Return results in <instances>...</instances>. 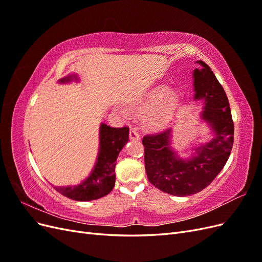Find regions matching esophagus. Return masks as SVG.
<instances>
[{"instance_id": "esophagus-1", "label": "esophagus", "mask_w": 262, "mask_h": 262, "mask_svg": "<svg viewBox=\"0 0 262 262\" xmlns=\"http://www.w3.org/2000/svg\"><path fill=\"white\" fill-rule=\"evenodd\" d=\"M129 137L131 140H139L140 139V134L137 131V129H131L129 132Z\"/></svg>"}]
</instances>
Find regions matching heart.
Wrapping results in <instances>:
<instances>
[{
	"label": "heart",
	"mask_w": 262,
	"mask_h": 262,
	"mask_svg": "<svg viewBox=\"0 0 262 262\" xmlns=\"http://www.w3.org/2000/svg\"><path fill=\"white\" fill-rule=\"evenodd\" d=\"M180 102L177 91L160 85L145 93L132 105L134 112L146 115L144 124L150 130H162L175 116Z\"/></svg>",
	"instance_id": "b5f03b06"
}]
</instances>
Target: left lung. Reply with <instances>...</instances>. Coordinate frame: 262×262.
<instances>
[{
	"instance_id": "1",
	"label": "left lung",
	"mask_w": 262,
	"mask_h": 262,
	"mask_svg": "<svg viewBox=\"0 0 262 262\" xmlns=\"http://www.w3.org/2000/svg\"><path fill=\"white\" fill-rule=\"evenodd\" d=\"M193 70L194 99L204 100L201 118L209 123L213 139L185 160L170 147L171 129L147 134L144 145L146 175L150 184L172 195L186 196L200 192L215 179L225 166L234 142V122L223 87L203 61Z\"/></svg>"
}]
</instances>
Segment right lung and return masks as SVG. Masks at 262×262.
<instances>
[{
    "instance_id": "obj_1",
    "label": "right lung",
    "mask_w": 262,
    "mask_h": 262,
    "mask_svg": "<svg viewBox=\"0 0 262 262\" xmlns=\"http://www.w3.org/2000/svg\"><path fill=\"white\" fill-rule=\"evenodd\" d=\"M72 76L62 78L61 83L71 81ZM129 140V128H112L101 123L99 128V152L96 164L80 185L54 187L58 192L75 201H92L107 195L115 187L116 161Z\"/></svg>"
}]
</instances>
